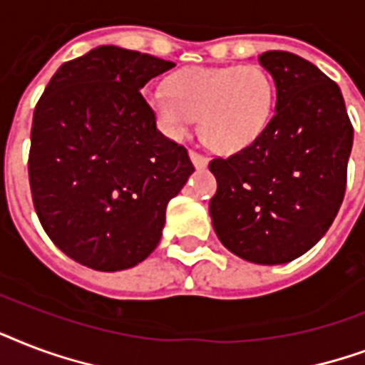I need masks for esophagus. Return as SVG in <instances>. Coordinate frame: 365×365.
I'll use <instances>...</instances> for the list:
<instances>
[{
	"label": "esophagus",
	"mask_w": 365,
	"mask_h": 365,
	"mask_svg": "<svg viewBox=\"0 0 365 365\" xmlns=\"http://www.w3.org/2000/svg\"><path fill=\"white\" fill-rule=\"evenodd\" d=\"M188 154H190L192 163H194L196 168H205V165H207V158L203 156V154H200V152L190 150V152H188Z\"/></svg>",
	"instance_id": "1"
}]
</instances>
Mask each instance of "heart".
Segmentation results:
<instances>
[{
  "label": "heart",
  "mask_w": 365,
  "mask_h": 365,
  "mask_svg": "<svg viewBox=\"0 0 365 365\" xmlns=\"http://www.w3.org/2000/svg\"><path fill=\"white\" fill-rule=\"evenodd\" d=\"M144 103L171 138L186 137L200 115V131L213 148L240 152L272 120L276 87L257 64L192 66L171 76L168 87H148Z\"/></svg>",
  "instance_id": "heart-1"
}]
</instances>
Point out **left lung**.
Returning <instances> with one entry per match:
<instances>
[{
    "label": "left lung",
    "mask_w": 365,
    "mask_h": 365,
    "mask_svg": "<svg viewBox=\"0 0 365 365\" xmlns=\"http://www.w3.org/2000/svg\"><path fill=\"white\" fill-rule=\"evenodd\" d=\"M259 62L276 86V112L255 143L209 171V215L221 244L257 264H284L320 242L346 188L354 129L335 81L285 51Z\"/></svg>",
    "instance_id": "8db88e82"
}]
</instances>
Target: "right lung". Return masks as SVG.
I'll use <instances>...</instances> for the list:
<instances>
[{
  "instance_id": "right-lung-1",
  "label": "right lung",
  "mask_w": 365,
  "mask_h": 365,
  "mask_svg": "<svg viewBox=\"0 0 365 365\" xmlns=\"http://www.w3.org/2000/svg\"><path fill=\"white\" fill-rule=\"evenodd\" d=\"M173 66L103 45L64 62L36 104L34 207L53 244L83 267L115 272L144 261L160 244L169 200L194 171L140 95Z\"/></svg>"
}]
</instances>
